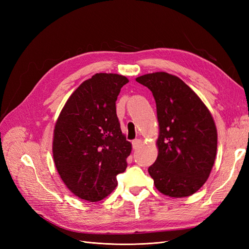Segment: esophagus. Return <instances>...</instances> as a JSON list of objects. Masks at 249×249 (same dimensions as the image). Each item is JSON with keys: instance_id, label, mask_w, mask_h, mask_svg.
Masks as SVG:
<instances>
[{"instance_id": "obj_1", "label": "esophagus", "mask_w": 249, "mask_h": 249, "mask_svg": "<svg viewBox=\"0 0 249 249\" xmlns=\"http://www.w3.org/2000/svg\"><path fill=\"white\" fill-rule=\"evenodd\" d=\"M132 144H133V148L134 149H137L141 145V140L140 139H135V140H133Z\"/></svg>"}]
</instances>
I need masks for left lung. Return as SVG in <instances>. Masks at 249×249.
I'll return each instance as SVG.
<instances>
[{"mask_svg": "<svg viewBox=\"0 0 249 249\" xmlns=\"http://www.w3.org/2000/svg\"><path fill=\"white\" fill-rule=\"evenodd\" d=\"M156 101L158 157L148 168L157 190L185 197L207 182L216 158L217 129L199 96L173 74L158 71L136 78Z\"/></svg>", "mask_w": 249, "mask_h": 249, "instance_id": "1", "label": "left lung"}]
</instances>
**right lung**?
I'll return each instance as SVG.
<instances>
[{
	"label": "right lung",
	"instance_id": "add662e5",
	"mask_svg": "<svg viewBox=\"0 0 249 249\" xmlns=\"http://www.w3.org/2000/svg\"><path fill=\"white\" fill-rule=\"evenodd\" d=\"M129 82L117 73H95L66 101L53 138V158L71 193L95 202L117 186L132 150L116 115L115 102Z\"/></svg>",
	"mask_w": 249,
	"mask_h": 249
}]
</instances>
